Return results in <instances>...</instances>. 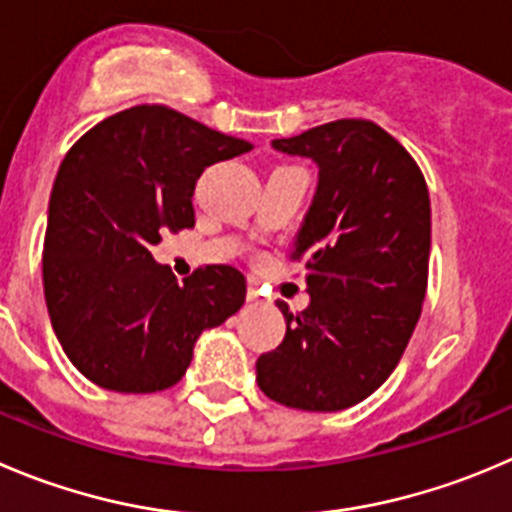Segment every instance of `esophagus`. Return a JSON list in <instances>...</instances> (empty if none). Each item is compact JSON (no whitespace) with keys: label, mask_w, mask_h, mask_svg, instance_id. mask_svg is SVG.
<instances>
[{"label":"esophagus","mask_w":512,"mask_h":512,"mask_svg":"<svg viewBox=\"0 0 512 512\" xmlns=\"http://www.w3.org/2000/svg\"><path fill=\"white\" fill-rule=\"evenodd\" d=\"M246 301H248V304H259L261 296H259V289H256V286H248V289H246Z\"/></svg>","instance_id":"esophagus-1"}]
</instances>
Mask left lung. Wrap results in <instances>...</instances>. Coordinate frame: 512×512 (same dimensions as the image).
I'll return each instance as SVG.
<instances>
[{"mask_svg":"<svg viewBox=\"0 0 512 512\" xmlns=\"http://www.w3.org/2000/svg\"><path fill=\"white\" fill-rule=\"evenodd\" d=\"M271 145L309 158L319 180L291 246L309 306L294 316L279 304L284 342L261 354L256 382L294 410H347L382 387L420 319L430 193L412 155L369 120H334Z\"/></svg>","mask_w":512,"mask_h":512,"instance_id":"left-lung-1","label":"left lung"}]
</instances>
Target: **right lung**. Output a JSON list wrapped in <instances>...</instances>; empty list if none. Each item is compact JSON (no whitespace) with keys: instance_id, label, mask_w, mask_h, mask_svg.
Instances as JSON below:
<instances>
[{"instance_id":"add662e5","label":"right lung","mask_w":512,"mask_h":512,"mask_svg":"<svg viewBox=\"0 0 512 512\" xmlns=\"http://www.w3.org/2000/svg\"><path fill=\"white\" fill-rule=\"evenodd\" d=\"M253 145L163 105H138L82 135L57 170L42 281L67 359L113 392H160L186 374L206 329L246 301L233 266L178 284L150 246L193 228V191L208 165Z\"/></svg>"}]
</instances>
